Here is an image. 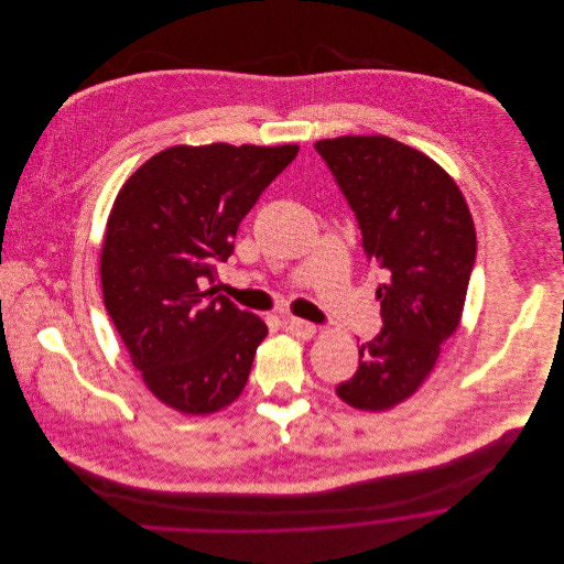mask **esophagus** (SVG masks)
<instances>
[{
	"label": "esophagus",
	"instance_id": "obj_1",
	"mask_svg": "<svg viewBox=\"0 0 564 564\" xmlns=\"http://www.w3.org/2000/svg\"><path fill=\"white\" fill-rule=\"evenodd\" d=\"M286 327L291 329V334L300 340H311L315 334H317V325L313 323L304 322V319H297V317H289L286 319Z\"/></svg>",
	"mask_w": 564,
	"mask_h": 564
}]
</instances>
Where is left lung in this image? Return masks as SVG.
Returning <instances> with one entry per match:
<instances>
[{
	"label": "left lung",
	"instance_id": "8db88e82",
	"mask_svg": "<svg viewBox=\"0 0 564 564\" xmlns=\"http://www.w3.org/2000/svg\"><path fill=\"white\" fill-rule=\"evenodd\" d=\"M315 148L356 213L369 260L389 275L376 291L384 327L358 347V371L336 395L356 410H391L421 389L460 325L474 217L438 162L391 137L347 134Z\"/></svg>",
	"mask_w": 564,
	"mask_h": 564
}]
</instances>
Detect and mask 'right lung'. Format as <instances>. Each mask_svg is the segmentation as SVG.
Wrapping results in <instances>:
<instances>
[{
  "instance_id": "right-lung-1",
  "label": "right lung",
  "mask_w": 564,
  "mask_h": 564,
  "mask_svg": "<svg viewBox=\"0 0 564 564\" xmlns=\"http://www.w3.org/2000/svg\"><path fill=\"white\" fill-rule=\"evenodd\" d=\"M300 145H173L121 186L99 251L104 306L159 402L213 414L247 384L267 325L204 284Z\"/></svg>"
}]
</instances>
